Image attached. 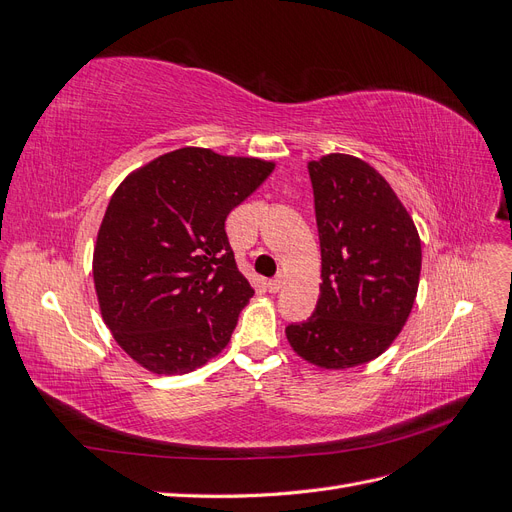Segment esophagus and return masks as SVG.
I'll use <instances>...</instances> for the list:
<instances>
[{
	"instance_id": "obj_1",
	"label": "esophagus",
	"mask_w": 512,
	"mask_h": 512,
	"mask_svg": "<svg viewBox=\"0 0 512 512\" xmlns=\"http://www.w3.org/2000/svg\"><path fill=\"white\" fill-rule=\"evenodd\" d=\"M282 284H284V280H282V275H277V277H273V280H269V292H280L282 290Z\"/></svg>"
}]
</instances>
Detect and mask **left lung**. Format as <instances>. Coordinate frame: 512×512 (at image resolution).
I'll list each match as a JSON object with an SVG mask.
<instances>
[{
	"label": "left lung",
	"mask_w": 512,
	"mask_h": 512,
	"mask_svg": "<svg viewBox=\"0 0 512 512\" xmlns=\"http://www.w3.org/2000/svg\"><path fill=\"white\" fill-rule=\"evenodd\" d=\"M322 284L314 314L286 327L292 350L324 369L369 363L412 312L421 239L406 207L367 162L329 153L307 164Z\"/></svg>",
	"instance_id": "8db88e82"
}]
</instances>
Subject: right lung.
Returning a JSON list of instances; mask_svg holds the SVG:
<instances>
[{"instance_id": "right-lung-1", "label": "right lung", "mask_w": 512, "mask_h": 512, "mask_svg": "<svg viewBox=\"0 0 512 512\" xmlns=\"http://www.w3.org/2000/svg\"><path fill=\"white\" fill-rule=\"evenodd\" d=\"M275 164L183 147L121 181L94 250L100 312L115 342L153 374L218 356L254 294L224 222Z\"/></svg>"}]
</instances>
